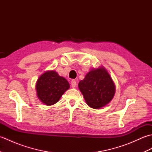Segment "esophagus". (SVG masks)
Here are the masks:
<instances>
[{
  "mask_svg": "<svg viewBox=\"0 0 152 152\" xmlns=\"http://www.w3.org/2000/svg\"><path fill=\"white\" fill-rule=\"evenodd\" d=\"M76 80H72V81H71V86H72V88H75V87L76 86Z\"/></svg>",
  "mask_w": 152,
  "mask_h": 152,
  "instance_id": "1",
  "label": "esophagus"
}]
</instances>
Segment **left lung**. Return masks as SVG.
Returning a JSON list of instances; mask_svg holds the SVG:
<instances>
[{"instance_id": "left-lung-1", "label": "left lung", "mask_w": 152, "mask_h": 152, "mask_svg": "<svg viewBox=\"0 0 152 152\" xmlns=\"http://www.w3.org/2000/svg\"><path fill=\"white\" fill-rule=\"evenodd\" d=\"M87 104L95 109L101 108L112 101L115 86L104 68L93 69L86 74L78 84Z\"/></svg>"}]
</instances>
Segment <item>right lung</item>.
<instances>
[{
  "instance_id": "add662e5",
  "label": "right lung",
  "mask_w": 152,
  "mask_h": 152,
  "mask_svg": "<svg viewBox=\"0 0 152 152\" xmlns=\"http://www.w3.org/2000/svg\"><path fill=\"white\" fill-rule=\"evenodd\" d=\"M69 88L67 80L53 70L48 71L41 75L36 86L38 99L49 106L59 101L61 96Z\"/></svg>"
}]
</instances>
